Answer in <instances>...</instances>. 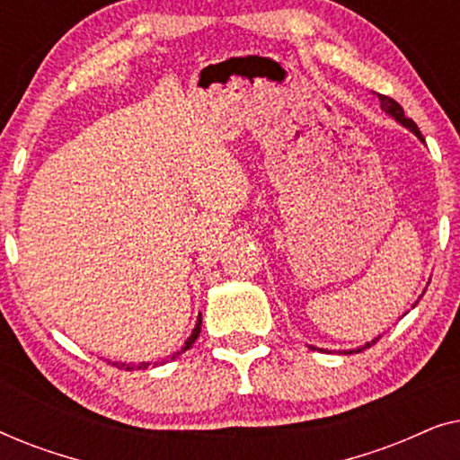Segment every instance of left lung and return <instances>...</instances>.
I'll return each instance as SVG.
<instances>
[{
    "label": "left lung",
    "mask_w": 460,
    "mask_h": 460,
    "mask_svg": "<svg viewBox=\"0 0 460 460\" xmlns=\"http://www.w3.org/2000/svg\"><path fill=\"white\" fill-rule=\"evenodd\" d=\"M379 100H381V111L385 112V115H389L392 119H395V121H398L400 125H404L406 129H411L412 134L417 136L420 142H425V137H423V134H420V131H419L417 123H414L412 119H408V117L404 115V109H402V106H400L398 102H395L394 98H389V96H381V93H379ZM423 295H425V293H423ZM419 299H420V297H419ZM419 299L414 301V305L419 304ZM414 305H412V307H414ZM379 339H381V335H379V337H375L373 341H367V343L362 345V348H358V349H349V351H343V354H354V351H362V349H367V348H370V345H373V343L379 341ZM312 349H314V348H312Z\"/></svg>",
    "instance_id": "obj_1"
}]
</instances>
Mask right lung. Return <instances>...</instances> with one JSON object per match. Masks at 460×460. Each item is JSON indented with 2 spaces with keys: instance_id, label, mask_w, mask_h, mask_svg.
<instances>
[{
  "instance_id": "1",
  "label": "right lung",
  "mask_w": 460,
  "mask_h": 460,
  "mask_svg": "<svg viewBox=\"0 0 460 460\" xmlns=\"http://www.w3.org/2000/svg\"><path fill=\"white\" fill-rule=\"evenodd\" d=\"M200 324H203V316H200L199 314V318H197V324H194V329H192V332H190V337L186 339V343L181 345V349L180 351H175V354L172 356V360L173 358H178L180 354H184L186 349H190L192 348V343L197 341V337H199V332H200ZM169 360V358H167ZM167 360H163V362H167ZM148 364L150 362H140V364H134V362H112V367H117V368H125V370H144V368H148Z\"/></svg>"
}]
</instances>
